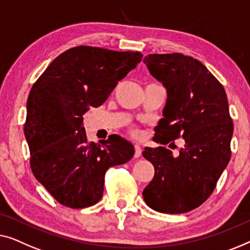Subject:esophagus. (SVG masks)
<instances>
[{
	"label": "esophagus",
	"mask_w": 250,
	"mask_h": 250,
	"mask_svg": "<svg viewBox=\"0 0 250 250\" xmlns=\"http://www.w3.org/2000/svg\"><path fill=\"white\" fill-rule=\"evenodd\" d=\"M142 155V148L139 145H135V157H139Z\"/></svg>",
	"instance_id": "esophagus-1"
}]
</instances>
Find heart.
Returning <instances> with one entry per match:
<instances>
[{"mask_svg":"<svg viewBox=\"0 0 250 250\" xmlns=\"http://www.w3.org/2000/svg\"><path fill=\"white\" fill-rule=\"evenodd\" d=\"M131 133H132L133 136H138L139 135L138 130H137V129H131Z\"/></svg>","mask_w":250,"mask_h":250,"instance_id":"1","label":"heart"}]
</instances>
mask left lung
Masks as SVG:
<instances>
[{
	"label": "left lung",
	"instance_id": "left-lung-1",
	"mask_svg": "<svg viewBox=\"0 0 250 250\" xmlns=\"http://www.w3.org/2000/svg\"><path fill=\"white\" fill-rule=\"evenodd\" d=\"M144 63L167 95L154 139L167 145L181 137L186 143L177 156L165 147H146L143 155L155 174L144 200L156 212L187 213L208 198L230 161L233 124L226 90L191 56L149 54Z\"/></svg>",
	"mask_w": 250,
	"mask_h": 250
}]
</instances>
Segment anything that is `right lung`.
I'll return each instance as SVG.
<instances>
[{"instance_id":"right-lung-1","label":"right lung","mask_w":250,"mask_h":250,"mask_svg":"<svg viewBox=\"0 0 250 250\" xmlns=\"http://www.w3.org/2000/svg\"><path fill=\"white\" fill-rule=\"evenodd\" d=\"M139 52L77 46L60 54L31 87L23 131L35 178L62 205L85 208L103 196L104 177L135 154L114 136L87 140L83 114L101 106L118 83L142 61Z\"/></svg>"}]
</instances>
